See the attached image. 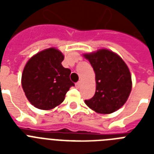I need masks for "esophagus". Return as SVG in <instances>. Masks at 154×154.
I'll use <instances>...</instances> for the list:
<instances>
[{
	"label": "esophagus",
	"instance_id": "34e87169",
	"mask_svg": "<svg viewBox=\"0 0 154 154\" xmlns=\"http://www.w3.org/2000/svg\"><path fill=\"white\" fill-rule=\"evenodd\" d=\"M76 85V87H77V89H78V88H79V87H80V85H81V82H77V83H76V85Z\"/></svg>",
	"mask_w": 154,
	"mask_h": 154
}]
</instances>
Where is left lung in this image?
<instances>
[{"label": "left lung", "mask_w": 154, "mask_h": 154, "mask_svg": "<svg viewBox=\"0 0 154 154\" xmlns=\"http://www.w3.org/2000/svg\"><path fill=\"white\" fill-rule=\"evenodd\" d=\"M84 57L95 72L96 92L85 103L95 112L103 114L119 109L126 102L132 89L130 72L119 56L108 49H99Z\"/></svg>", "instance_id": "left-lung-1"}]
</instances>
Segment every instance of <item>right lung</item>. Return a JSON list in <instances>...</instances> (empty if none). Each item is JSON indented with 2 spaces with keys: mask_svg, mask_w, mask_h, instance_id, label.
Instances as JSON below:
<instances>
[{
  "mask_svg": "<svg viewBox=\"0 0 154 154\" xmlns=\"http://www.w3.org/2000/svg\"><path fill=\"white\" fill-rule=\"evenodd\" d=\"M64 55L55 48L39 52L26 63L21 85L25 96L34 107L52 109L65 100L71 86V70L62 66Z\"/></svg>",
  "mask_w": 154,
  "mask_h": 154,
  "instance_id": "1",
  "label": "right lung"
}]
</instances>
